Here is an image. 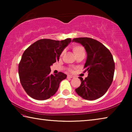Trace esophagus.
<instances>
[{
    "label": "esophagus",
    "mask_w": 132,
    "mask_h": 132,
    "mask_svg": "<svg viewBox=\"0 0 132 132\" xmlns=\"http://www.w3.org/2000/svg\"><path fill=\"white\" fill-rule=\"evenodd\" d=\"M68 78H69V79H71V78H73L74 77V76H72V75H68Z\"/></svg>",
    "instance_id": "34e87169"
}]
</instances>
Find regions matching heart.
I'll return each mask as SVG.
<instances>
[{"instance_id":"b5f03b06","label":"heart","mask_w":132,"mask_h":132,"mask_svg":"<svg viewBox=\"0 0 132 132\" xmlns=\"http://www.w3.org/2000/svg\"><path fill=\"white\" fill-rule=\"evenodd\" d=\"M72 50L73 52H74L75 55L76 56L79 54H80V53H85V49L83 47V46L80 45L79 44H75V45H73V46H72ZM64 53V51L63 52H62L61 56H63ZM69 71H71V72H73V70L72 69H69Z\"/></svg>"}]
</instances>
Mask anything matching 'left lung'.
<instances>
[{"label":"left lung","instance_id":"1","mask_svg":"<svg viewBox=\"0 0 132 132\" xmlns=\"http://www.w3.org/2000/svg\"><path fill=\"white\" fill-rule=\"evenodd\" d=\"M73 42L81 44L86 51L87 57L84 68L88 76L81 80L76 92L83 99L94 100L101 97L113 81L115 63L110 51L101 42L90 38H77Z\"/></svg>","mask_w":132,"mask_h":132}]
</instances>
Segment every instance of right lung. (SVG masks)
Wrapping results in <instances>:
<instances>
[{"label": "right lung", "mask_w": 132, "mask_h": 132, "mask_svg": "<svg viewBox=\"0 0 132 132\" xmlns=\"http://www.w3.org/2000/svg\"><path fill=\"white\" fill-rule=\"evenodd\" d=\"M71 41V38L62 41L42 39L24 51L19 65V75L22 86L31 98L47 100L56 92L67 75L62 72L50 75V67L59 61Z\"/></svg>", "instance_id": "1"}]
</instances>
